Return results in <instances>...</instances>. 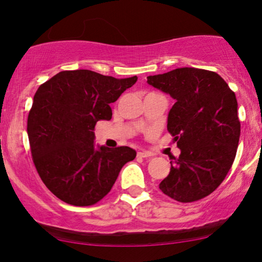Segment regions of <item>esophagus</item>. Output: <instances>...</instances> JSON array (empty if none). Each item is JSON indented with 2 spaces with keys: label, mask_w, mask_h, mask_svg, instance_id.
Listing matches in <instances>:
<instances>
[{
  "label": "esophagus",
  "mask_w": 262,
  "mask_h": 262,
  "mask_svg": "<svg viewBox=\"0 0 262 262\" xmlns=\"http://www.w3.org/2000/svg\"><path fill=\"white\" fill-rule=\"evenodd\" d=\"M151 156V154L149 151H138L137 152V157H143V159H148V157Z\"/></svg>",
  "instance_id": "1"
}]
</instances>
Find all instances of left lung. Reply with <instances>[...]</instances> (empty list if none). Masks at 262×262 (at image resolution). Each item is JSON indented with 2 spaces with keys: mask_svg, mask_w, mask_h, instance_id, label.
Masks as SVG:
<instances>
[{
  "mask_svg": "<svg viewBox=\"0 0 262 262\" xmlns=\"http://www.w3.org/2000/svg\"><path fill=\"white\" fill-rule=\"evenodd\" d=\"M148 83L175 100L167 130L181 150L160 189L180 203L205 198L227 177L237 151L241 124L235 93L214 71L196 68L148 76Z\"/></svg>",
  "mask_w": 262,
  "mask_h": 262,
  "instance_id": "1",
  "label": "left lung"
}]
</instances>
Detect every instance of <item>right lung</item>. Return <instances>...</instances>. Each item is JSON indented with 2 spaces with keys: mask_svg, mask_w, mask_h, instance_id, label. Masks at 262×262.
I'll return each mask as SVG.
<instances>
[{
  "mask_svg": "<svg viewBox=\"0 0 262 262\" xmlns=\"http://www.w3.org/2000/svg\"><path fill=\"white\" fill-rule=\"evenodd\" d=\"M137 76L116 78L92 70H66L42 83L28 113L27 134L34 166L46 187L64 203L89 206L113 187L136 151L94 144L99 120H111L110 103Z\"/></svg>",
  "mask_w": 262,
  "mask_h": 262,
  "instance_id": "obj_1",
  "label": "right lung"
}]
</instances>
